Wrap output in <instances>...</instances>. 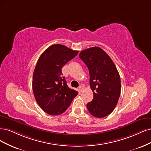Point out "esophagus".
<instances>
[{
  "mask_svg": "<svg viewBox=\"0 0 151 151\" xmlns=\"http://www.w3.org/2000/svg\"><path fill=\"white\" fill-rule=\"evenodd\" d=\"M84 88H85V87H84L83 86L81 85V86H80V87H79V91L81 92V91H82L83 90H84Z\"/></svg>",
  "mask_w": 151,
  "mask_h": 151,
  "instance_id": "obj_1",
  "label": "esophagus"
}]
</instances>
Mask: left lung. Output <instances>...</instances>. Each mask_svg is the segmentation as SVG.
<instances>
[{
  "instance_id": "left-lung-1",
  "label": "left lung",
  "mask_w": 151,
  "mask_h": 151,
  "mask_svg": "<svg viewBox=\"0 0 151 151\" xmlns=\"http://www.w3.org/2000/svg\"><path fill=\"white\" fill-rule=\"evenodd\" d=\"M79 57L88 67L93 93V99L86 107L95 117H105L112 112L120 97L121 83L117 69L110 56L99 47L83 50Z\"/></svg>"
}]
</instances>
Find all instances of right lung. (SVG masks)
<instances>
[{
	"label": "right lung",
	"mask_w": 151,
	"mask_h": 151,
	"mask_svg": "<svg viewBox=\"0 0 151 151\" xmlns=\"http://www.w3.org/2000/svg\"><path fill=\"white\" fill-rule=\"evenodd\" d=\"M78 51L60 45H53L38 59L33 73L32 90L37 104L51 115L63 114L69 107L78 91L66 84L61 69L74 58Z\"/></svg>",
	"instance_id": "obj_1"
}]
</instances>
